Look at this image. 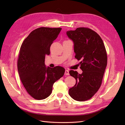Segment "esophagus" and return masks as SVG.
I'll list each match as a JSON object with an SVG mask.
<instances>
[{
    "instance_id": "esophagus-1",
    "label": "esophagus",
    "mask_w": 125,
    "mask_h": 125,
    "mask_svg": "<svg viewBox=\"0 0 125 125\" xmlns=\"http://www.w3.org/2000/svg\"><path fill=\"white\" fill-rule=\"evenodd\" d=\"M65 75H69V70H66L65 72Z\"/></svg>"
}]
</instances>
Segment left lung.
I'll return each mask as SVG.
<instances>
[{"label":"left lung","instance_id":"1","mask_svg":"<svg viewBox=\"0 0 125 125\" xmlns=\"http://www.w3.org/2000/svg\"><path fill=\"white\" fill-rule=\"evenodd\" d=\"M73 41L75 58L80 62L82 73L70 70L76 83L69 90V95L77 101L90 99L102 84L107 66V57L103 40L97 33L86 28H78L66 32Z\"/></svg>","mask_w":125,"mask_h":125}]
</instances>
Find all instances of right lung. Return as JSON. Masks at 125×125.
I'll list each match as a JSON object with an SVG mask.
<instances>
[{
	"instance_id": "add662e5",
	"label": "right lung",
	"mask_w": 125,
	"mask_h": 125,
	"mask_svg": "<svg viewBox=\"0 0 125 125\" xmlns=\"http://www.w3.org/2000/svg\"><path fill=\"white\" fill-rule=\"evenodd\" d=\"M62 28L41 27L30 33L22 43L18 59V70L27 92L34 99L41 100L51 95L52 85L62 77L65 69L45 65L46 55Z\"/></svg>"
}]
</instances>
